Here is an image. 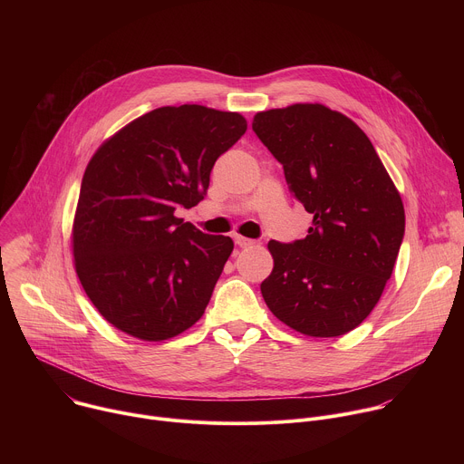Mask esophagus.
<instances>
[{
	"mask_svg": "<svg viewBox=\"0 0 464 464\" xmlns=\"http://www.w3.org/2000/svg\"><path fill=\"white\" fill-rule=\"evenodd\" d=\"M235 244H237L238 247H249V246L255 244V240L246 238V237H242V235H235Z\"/></svg>",
	"mask_w": 464,
	"mask_h": 464,
	"instance_id": "obj_1",
	"label": "esophagus"
}]
</instances>
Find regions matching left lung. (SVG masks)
Masks as SVG:
<instances>
[{
	"label": "left lung",
	"instance_id": "left-lung-1",
	"mask_svg": "<svg viewBox=\"0 0 464 464\" xmlns=\"http://www.w3.org/2000/svg\"><path fill=\"white\" fill-rule=\"evenodd\" d=\"M253 131L314 215L304 238L268 242L274 270L262 297L301 334H347L392 274L406 229L402 198L363 130L340 111L323 104L260 111Z\"/></svg>",
	"mask_w": 464,
	"mask_h": 464
}]
</instances>
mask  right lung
I'll list each match as a JSON object with an SVG mask.
<instances>
[{
    "instance_id": "1",
    "label": "right lung",
    "mask_w": 464,
    "mask_h": 464,
    "mask_svg": "<svg viewBox=\"0 0 464 464\" xmlns=\"http://www.w3.org/2000/svg\"><path fill=\"white\" fill-rule=\"evenodd\" d=\"M240 113L183 104L131 121L86 167L73 224L77 276L122 333L163 342L206 312L233 240L176 217L204 200L215 161L246 131Z\"/></svg>"
}]
</instances>
